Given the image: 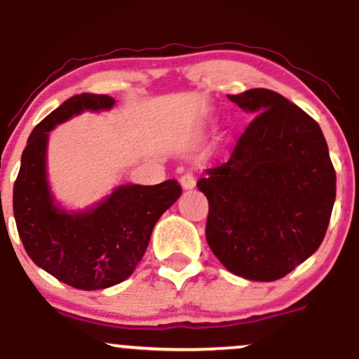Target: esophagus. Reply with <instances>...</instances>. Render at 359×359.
Returning <instances> with one entry per match:
<instances>
[{
    "label": "esophagus",
    "mask_w": 359,
    "mask_h": 359,
    "mask_svg": "<svg viewBox=\"0 0 359 359\" xmlns=\"http://www.w3.org/2000/svg\"><path fill=\"white\" fill-rule=\"evenodd\" d=\"M179 182L184 189H192L194 185H196V179H194V175L191 174V172H185V174L179 177Z\"/></svg>",
    "instance_id": "obj_1"
}]
</instances>
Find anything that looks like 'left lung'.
<instances>
[{"label": "left lung", "instance_id": "left-lung-1", "mask_svg": "<svg viewBox=\"0 0 359 359\" xmlns=\"http://www.w3.org/2000/svg\"><path fill=\"white\" fill-rule=\"evenodd\" d=\"M228 97L257 116L229 158L197 180L209 203L205 240L231 273L273 282L323 243L336 172L320 126L297 104L262 88Z\"/></svg>", "mask_w": 359, "mask_h": 359}]
</instances>
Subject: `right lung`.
<instances>
[{"mask_svg": "<svg viewBox=\"0 0 359 359\" xmlns=\"http://www.w3.org/2000/svg\"><path fill=\"white\" fill-rule=\"evenodd\" d=\"M113 97L82 93L69 97L34 128L13 185V212L20 238L35 265L81 290L123 282L145 255L158 217L179 199L177 180L121 185L84 212L69 214L53 204L45 172L48 131L84 109H109Z\"/></svg>", "mask_w": 359, "mask_h": 359, "instance_id": "add662e5", "label": "right lung"}]
</instances>
